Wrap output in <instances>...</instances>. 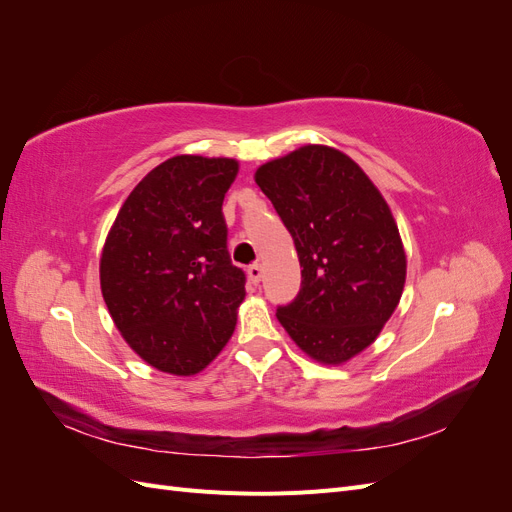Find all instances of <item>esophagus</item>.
<instances>
[{
    "mask_svg": "<svg viewBox=\"0 0 512 512\" xmlns=\"http://www.w3.org/2000/svg\"><path fill=\"white\" fill-rule=\"evenodd\" d=\"M247 277H250L252 284H258L260 277H262V267L258 265V262H254V265L247 267Z\"/></svg>",
    "mask_w": 512,
    "mask_h": 512,
    "instance_id": "esophagus-1",
    "label": "esophagus"
}]
</instances>
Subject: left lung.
Returning <instances> with one entry per match:
<instances>
[{"instance_id":"obj_1","label":"left lung","mask_w":512,"mask_h":512,"mask_svg":"<svg viewBox=\"0 0 512 512\" xmlns=\"http://www.w3.org/2000/svg\"><path fill=\"white\" fill-rule=\"evenodd\" d=\"M294 241L301 290L277 309L309 359L344 365L376 342L406 284V250L384 196L344 151L303 145L258 166Z\"/></svg>"}]
</instances>
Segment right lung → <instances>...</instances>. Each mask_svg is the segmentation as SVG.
Masks as SVG:
<instances>
[{
	"label": "right lung",
	"mask_w": 512,
	"mask_h": 512,
	"mask_svg": "<svg viewBox=\"0 0 512 512\" xmlns=\"http://www.w3.org/2000/svg\"><path fill=\"white\" fill-rule=\"evenodd\" d=\"M235 158H168L121 205L100 256V288L115 327L164 374L194 376L237 327L245 275L226 250L224 194Z\"/></svg>",
	"instance_id": "1"
}]
</instances>
